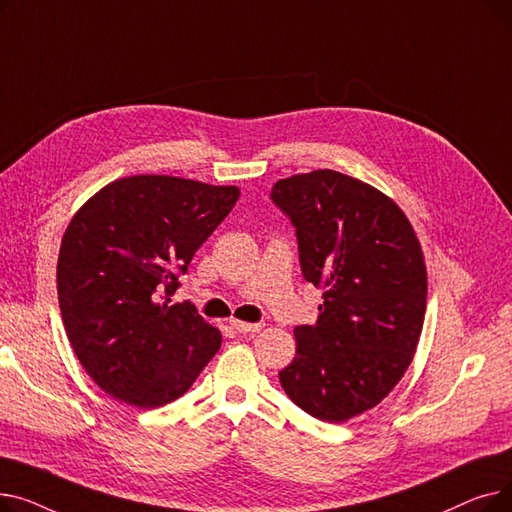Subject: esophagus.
<instances>
[{"label":"esophagus","instance_id":"esophagus-1","mask_svg":"<svg viewBox=\"0 0 512 512\" xmlns=\"http://www.w3.org/2000/svg\"><path fill=\"white\" fill-rule=\"evenodd\" d=\"M230 326L236 332H240V334H255V332H259L263 328L261 324H247V321H238V319H232Z\"/></svg>","mask_w":512,"mask_h":512}]
</instances>
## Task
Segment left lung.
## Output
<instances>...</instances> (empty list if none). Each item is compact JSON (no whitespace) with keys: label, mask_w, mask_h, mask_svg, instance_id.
Listing matches in <instances>:
<instances>
[{"label":"left lung","mask_w":512,"mask_h":512,"mask_svg":"<svg viewBox=\"0 0 512 512\" xmlns=\"http://www.w3.org/2000/svg\"><path fill=\"white\" fill-rule=\"evenodd\" d=\"M270 199L297 234L303 278L324 292L315 326L294 328L280 384L311 417L348 421L413 361L427 299L419 240L394 201L334 170L278 180Z\"/></svg>","instance_id":"left-lung-1"}]
</instances>
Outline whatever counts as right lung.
<instances>
[{"label": "right lung", "instance_id": "obj_1", "mask_svg": "<svg viewBox=\"0 0 512 512\" xmlns=\"http://www.w3.org/2000/svg\"><path fill=\"white\" fill-rule=\"evenodd\" d=\"M238 195L236 186L130 176L78 209L60 247L58 301L74 353L103 392L139 409L168 405L218 353L222 334L191 301H170Z\"/></svg>", "mask_w": 512, "mask_h": 512}]
</instances>
